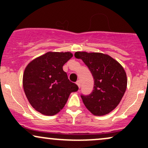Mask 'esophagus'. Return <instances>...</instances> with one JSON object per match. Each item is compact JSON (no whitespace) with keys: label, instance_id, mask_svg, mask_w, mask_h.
I'll use <instances>...</instances> for the list:
<instances>
[{"label":"esophagus","instance_id":"1","mask_svg":"<svg viewBox=\"0 0 148 148\" xmlns=\"http://www.w3.org/2000/svg\"><path fill=\"white\" fill-rule=\"evenodd\" d=\"M76 85H77V86H78V87H79V88H81V82H80V81H76Z\"/></svg>","mask_w":148,"mask_h":148}]
</instances>
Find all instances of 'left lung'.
<instances>
[{"mask_svg": "<svg viewBox=\"0 0 148 148\" xmlns=\"http://www.w3.org/2000/svg\"><path fill=\"white\" fill-rule=\"evenodd\" d=\"M74 56L84 61L94 79L92 92L81 95L84 105L95 115L108 114L116 108L126 91L125 69L118 61L101 53L78 51Z\"/></svg>", "mask_w": 148, "mask_h": 148, "instance_id": "8db88e82", "label": "left lung"}]
</instances>
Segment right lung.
Listing matches in <instances>:
<instances>
[{
  "label": "right lung",
  "mask_w": 148,
  "mask_h": 148,
  "mask_svg": "<svg viewBox=\"0 0 148 148\" xmlns=\"http://www.w3.org/2000/svg\"><path fill=\"white\" fill-rule=\"evenodd\" d=\"M73 56L70 52H48L32 60L25 67L23 87L31 106L42 114H57L69 95L79 90L62 67Z\"/></svg>",
  "instance_id": "obj_1"
}]
</instances>
